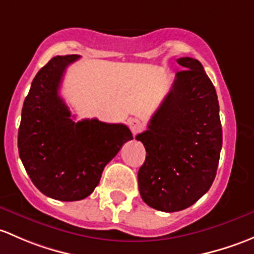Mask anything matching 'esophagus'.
Segmentation results:
<instances>
[{
    "label": "esophagus",
    "mask_w": 254,
    "mask_h": 254,
    "mask_svg": "<svg viewBox=\"0 0 254 254\" xmlns=\"http://www.w3.org/2000/svg\"><path fill=\"white\" fill-rule=\"evenodd\" d=\"M128 126H129L130 130L135 134V133H138L139 130H142L143 122L140 121L139 119H129L128 120Z\"/></svg>",
    "instance_id": "34e87169"
}]
</instances>
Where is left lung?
Returning <instances> with one entry per match:
<instances>
[{"mask_svg":"<svg viewBox=\"0 0 254 254\" xmlns=\"http://www.w3.org/2000/svg\"><path fill=\"white\" fill-rule=\"evenodd\" d=\"M171 90L139 133L146 150L138 171L140 197L166 213L194 204L213 185L223 145L215 88L202 64L181 57Z\"/></svg>","mask_w":254,"mask_h":254,"instance_id":"left-lung-1","label":"left lung"}]
</instances>
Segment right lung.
<instances>
[{
    "label": "right lung",
    "mask_w": 254,
    "mask_h": 254,
    "mask_svg": "<svg viewBox=\"0 0 254 254\" xmlns=\"http://www.w3.org/2000/svg\"><path fill=\"white\" fill-rule=\"evenodd\" d=\"M79 59H51L34 78L18 129L20 160L35 187L57 200L73 202L93 193L104 167L133 139L127 126L96 119L74 122L59 95L67 66Z\"/></svg>",
    "instance_id": "obj_1"
}]
</instances>
